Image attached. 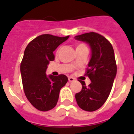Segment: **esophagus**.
<instances>
[{
	"label": "esophagus",
	"instance_id": "esophagus-1",
	"mask_svg": "<svg viewBox=\"0 0 134 134\" xmlns=\"http://www.w3.org/2000/svg\"><path fill=\"white\" fill-rule=\"evenodd\" d=\"M74 79L72 77H68V81L70 82H74Z\"/></svg>",
	"mask_w": 134,
	"mask_h": 134
}]
</instances>
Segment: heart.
Instances as JSON below:
<instances>
[{
	"instance_id": "heart-1",
	"label": "heart",
	"mask_w": 134,
	"mask_h": 134,
	"mask_svg": "<svg viewBox=\"0 0 134 134\" xmlns=\"http://www.w3.org/2000/svg\"><path fill=\"white\" fill-rule=\"evenodd\" d=\"M86 48V47L85 46V44H83V43H80V44H78L77 46H76V49H80V48Z\"/></svg>"
}]
</instances>
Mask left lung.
<instances>
[{
    "mask_svg": "<svg viewBox=\"0 0 134 134\" xmlns=\"http://www.w3.org/2000/svg\"><path fill=\"white\" fill-rule=\"evenodd\" d=\"M75 40L89 45L91 58L86 75L91 83L86 86L84 81L82 90L75 94L78 105L86 111H94L102 107L111 93L117 74L114 50L105 37L94 32L76 35Z\"/></svg>",
    "mask_w": 134,
    "mask_h": 134,
    "instance_id": "8db88e82",
    "label": "left lung"
}]
</instances>
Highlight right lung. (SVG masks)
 Returning <instances> with one entry per match:
<instances>
[{
  "label": "right lung",
  "instance_id": "obj_1",
  "mask_svg": "<svg viewBox=\"0 0 134 134\" xmlns=\"http://www.w3.org/2000/svg\"><path fill=\"white\" fill-rule=\"evenodd\" d=\"M69 37L43 34L27 45L21 64V74L26 97L34 107L42 111L54 108L60 91L68 82L64 74L47 76L49 61L54 60V52Z\"/></svg>",
  "mask_w": 134,
  "mask_h": 134
}]
</instances>
